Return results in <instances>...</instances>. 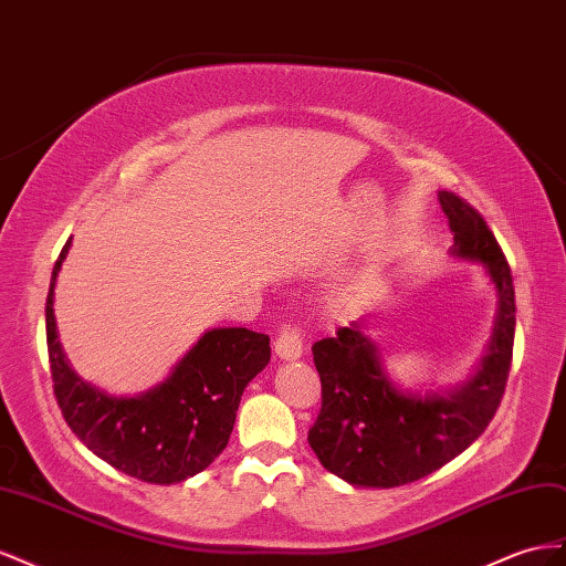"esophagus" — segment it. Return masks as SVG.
I'll list each match as a JSON object with an SVG mask.
<instances>
[{
  "label": "esophagus",
  "instance_id": "obj_1",
  "mask_svg": "<svg viewBox=\"0 0 566 566\" xmlns=\"http://www.w3.org/2000/svg\"><path fill=\"white\" fill-rule=\"evenodd\" d=\"M274 355L280 360H298L303 355V342H301V332L294 325H284L274 338Z\"/></svg>",
  "mask_w": 566,
  "mask_h": 566
}]
</instances>
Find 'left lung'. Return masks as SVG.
Instances as JSON below:
<instances>
[{
	"instance_id": "8db88e82",
	"label": "left lung",
	"mask_w": 566,
	"mask_h": 566,
	"mask_svg": "<svg viewBox=\"0 0 566 566\" xmlns=\"http://www.w3.org/2000/svg\"><path fill=\"white\" fill-rule=\"evenodd\" d=\"M439 203L453 232L450 255L481 263L495 289L489 350L455 389L419 394L394 384L363 319L317 342L322 410L308 443L322 467L350 486L394 489L441 470L479 439L505 394L516 325L510 265L470 203L453 191H439Z\"/></svg>"
}]
</instances>
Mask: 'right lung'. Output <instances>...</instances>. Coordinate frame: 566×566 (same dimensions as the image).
I'll list each match as a JSON object with an SVG mask.
<instances>
[{
    "instance_id": "obj_1",
    "label": "right lung",
    "mask_w": 566,
    "mask_h": 566,
    "mask_svg": "<svg viewBox=\"0 0 566 566\" xmlns=\"http://www.w3.org/2000/svg\"><path fill=\"white\" fill-rule=\"evenodd\" d=\"M46 296V348L59 408L96 458L147 483H180L203 472L230 441L249 381L270 363V336L247 327L208 329L168 379L137 396H113L80 377L59 342L54 286Z\"/></svg>"
}]
</instances>
